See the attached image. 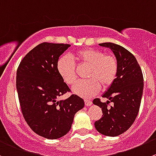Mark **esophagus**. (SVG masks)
Wrapping results in <instances>:
<instances>
[{
  "instance_id": "34e87169",
  "label": "esophagus",
  "mask_w": 156,
  "mask_h": 156,
  "mask_svg": "<svg viewBox=\"0 0 156 156\" xmlns=\"http://www.w3.org/2000/svg\"><path fill=\"white\" fill-rule=\"evenodd\" d=\"M84 101H85V105L87 106H91V105H92V101H91V100H89V99H85Z\"/></svg>"
}]
</instances>
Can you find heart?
<instances>
[{
  "mask_svg": "<svg viewBox=\"0 0 156 156\" xmlns=\"http://www.w3.org/2000/svg\"><path fill=\"white\" fill-rule=\"evenodd\" d=\"M75 59L81 64L90 66L88 80L76 82L73 87L75 94L83 98H90L99 92L100 85L108 87L112 85L118 73V60L115 55L96 49H83L75 53ZM57 71L68 85H73L76 80V64L69 57H62L57 63Z\"/></svg>",
  "mask_w": 156,
  "mask_h": 156,
  "instance_id": "b5f03b06",
  "label": "heart"
}]
</instances>
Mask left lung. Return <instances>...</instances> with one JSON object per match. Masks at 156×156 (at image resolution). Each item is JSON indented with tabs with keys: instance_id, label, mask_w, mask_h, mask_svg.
<instances>
[{
	"instance_id": "8db88e82",
	"label": "left lung",
	"mask_w": 156,
	"mask_h": 156,
	"mask_svg": "<svg viewBox=\"0 0 156 156\" xmlns=\"http://www.w3.org/2000/svg\"><path fill=\"white\" fill-rule=\"evenodd\" d=\"M99 46L109 47L118 60V73L114 82L103 97L109 101L93 99V104L102 109L103 115L95 122L96 130L107 136H117L125 133L134 122L139 112L143 91V75L136 57L129 50L113 43H103Z\"/></svg>"
}]
</instances>
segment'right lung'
<instances>
[{
  "label": "right lung",
  "instance_id": "add662e5",
  "mask_svg": "<svg viewBox=\"0 0 156 156\" xmlns=\"http://www.w3.org/2000/svg\"><path fill=\"white\" fill-rule=\"evenodd\" d=\"M69 47L47 42L38 44L17 68L16 87L23 118L33 131L46 139L65 136L76 112L84 106L83 99L77 95L58 100L70 92L57 68L59 57Z\"/></svg>",
  "mask_w": 156,
  "mask_h": 156
}]
</instances>
